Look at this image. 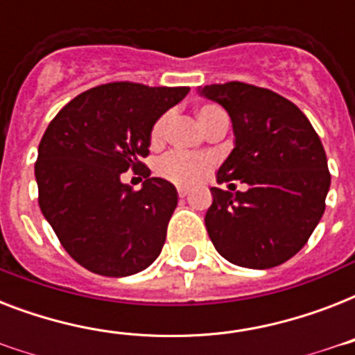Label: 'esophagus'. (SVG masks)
<instances>
[{
  "mask_svg": "<svg viewBox=\"0 0 355 355\" xmlns=\"http://www.w3.org/2000/svg\"><path fill=\"white\" fill-rule=\"evenodd\" d=\"M189 195V189L188 188H178V197L180 199H184V197H188Z\"/></svg>",
  "mask_w": 355,
  "mask_h": 355,
  "instance_id": "34e87169",
  "label": "esophagus"
}]
</instances>
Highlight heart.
<instances>
[{"mask_svg": "<svg viewBox=\"0 0 355 355\" xmlns=\"http://www.w3.org/2000/svg\"><path fill=\"white\" fill-rule=\"evenodd\" d=\"M199 121L202 127H208L214 119L219 116H227L221 108L216 105H205L199 108ZM167 127V116H162L153 127L150 132V139L153 144H158L164 138ZM216 158L211 155H197V153H184V150H173L167 156H164L158 164V173L162 177L171 180V182L178 184V186H193V184L200 182L206 177V173L210 171L214 166Z\"/></svg>", "mask_w": 355, "mask_h": 355, "instance_id": "b5f03b06", "label": "heart"}]
</instances>
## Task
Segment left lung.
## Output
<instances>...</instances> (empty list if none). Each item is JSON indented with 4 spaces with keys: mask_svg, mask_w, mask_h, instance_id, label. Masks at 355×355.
Segmentation results:
<instances>
[{
    "mask_svg": "<svg viewBox=\"0 0 355 355\" xmlns=\"http://www.w3.org/2000/svg\"><path fill=\"white\" fill-rule=\"evenodd\" d=\"M197 92L232 119L234 149L217 169V182L247 184L236 193L210 189L205 223L214 247L248 269L284 263L324 214L330 173L320 138L297 105L267 88L227 83Z\"/></svg>",
    "mask_w": 355,
    "mask_h": 355,
    "instance_id": "8db88e82",
    "label": "left lung"
}]
</instances>
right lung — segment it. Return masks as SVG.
Returning a JSON list of instances; mask_svg holds the SVG:
<instances>
[{
	"instance_id": "obj_1",
	"label": "right lung",
	"mask_w": 355,
	"mask_h": 355,
	"mask_svg": "<svg viewBox=\"0 0 355 355\" xmlns=\"http://www.w3.org/2000/svg\"><path fill=\"white\" fill-rule=\"evenodd\" d=\"M188 86L110 83L66 105L38 145V205L66 252L103 276H130L162 252L177 188L149 177L141 164L150 132L164 114L188 96ZM146 173L134 192L121 173Z\"/></svg>"
}]
</instances>
